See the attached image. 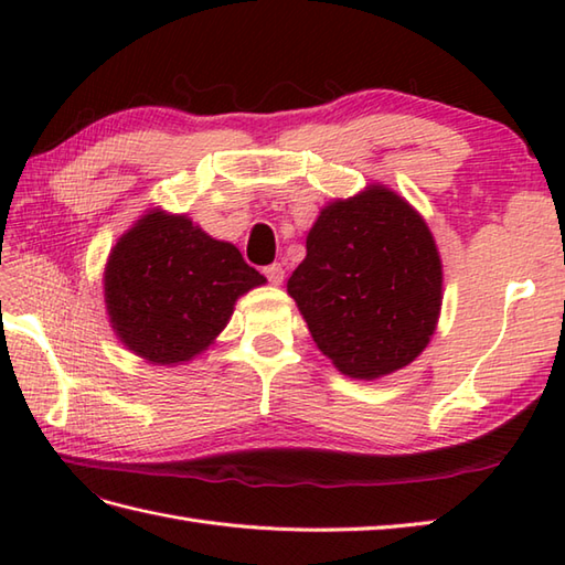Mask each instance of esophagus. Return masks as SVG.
<instances>
[{"label": "esophagus", "instance_id": "34e87169", "mask_svg": "<svg viewBox=\"0 0 565 565\" xmlns=\"http://www.w3.org/2000/svg\"><path fill=\"white\" fill-rule=\"evenodd\" d=\"M264 276H267V281L279 286L284 281V267L281 264H269V267H264Z\"/></svg>", "mask_w": 565, "mask_h": 565}]
</instances>
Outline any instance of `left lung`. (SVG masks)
<instances>
[{"instance_id":"1","label":"left lung","mask_w":565,"mask_h":565,"mask_svg":"<svg viewBox=\"0 0 565 565\" xmlns=\"http://www.w3.org/2000/svg\"><path fill=\"white\" fill-rule=\"evenodd\" d=\"M322 354L379 379L425 350L441 306V262L425 221L383 186L320 213L289 279Z\"/></svg>"}]
</instances>
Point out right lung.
Masks as SVG:
<instances>
[{
    "mask_svg": "<svg viewBox=\"0 0 565 565\" xmlns=\"http://www.w3.org/2000/svg\"><path fill=\"white\" fill-rule=\"evenodd\" d=\"M264 284L231 243L213 239L184 215L140 218L111 252L106 308L118 338L154 364L186 362L206 350L237 296Z\"/></svg>",
    "mask_w": 565,
    "mask_h": 565,
    "instance_id": "add662e5",
    "label": "right lung"
}]
</instances>
